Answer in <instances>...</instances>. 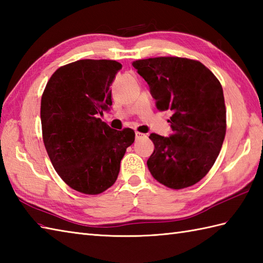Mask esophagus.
Here are the masks:
<instances>
[{"instance_id":"obj_1","label":"esophagus","mask_w":263,"mask_h":263,"mask_svg":"<svg viewBox=\"0 0 263 263\" xmlns=\"http://www.w3.org/2000/svg\"><path fill=\"white\" fill-rule=\"evenodd\" d=\"M142 138H146V135H143V133L140 132H136V140H140Z\"/></svg>"}]
</instances>
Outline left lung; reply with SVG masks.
I'll return each instance as SVG.
<instances>
[{"mask_svg": "<svg viewBox=\"0 0 263 263\" xmlns=\"http://www.w3.org/2000/svg\"><path fill=\"white\" fill-rule=\"evenodd\" d=\"M150 88L159 110L173 115L172 135L152 133L155 150L147 165L155 180L180 190L210 171L226 135V108L220 82L199 61L155 58L132 63Z\"/></svg>", "mask_w": 263, "mask_h": 263, "instance_id": "8db88e82", "label": "left lung"}]
</instances>
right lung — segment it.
Listing matches in <instances>:
<instances>
[{"label":"right lung","mask_w":263,"mask_h":263,"mask_svg":"<svg viewBox=\"0 0 263 263\" xmlns=\"http://www.w3.org/2000/svg\"><path fill=\"white\" fill-rule=\"evenodd\" d=\"M122 64L79 60L61 66L42 96L43 140L60 177L85 194H99L115 183L135 131L110 128L99 119L111 105L110 85Z\"/></svg>","instance_id":"right-lung-1"}]
</instances>
